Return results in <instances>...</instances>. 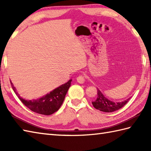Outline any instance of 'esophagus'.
<instances>
[{
  "label": "esophagus",
  "mask_w": 151,
  "mask_h": 151,
  "mask_svg": "<svg viewBox=\"0 0 151 151\" xmlns=\"http://www.w3.org/2000/svg\"><path fill=\"white\" fill-rule=\"evenodd\" d=\"M76 80H77V82L80 84H84L86 82V77L83 75H79L77 78H76Z\"/></svg>",
  "instance_id": "34e87169"
}]
</instances>
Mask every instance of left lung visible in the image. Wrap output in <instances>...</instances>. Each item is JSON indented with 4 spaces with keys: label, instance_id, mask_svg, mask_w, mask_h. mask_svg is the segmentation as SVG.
<instances>
[{
    "label": "left lung",
    "instance_id": "obj_1",
    "mask_svg": "<svg viewBox=\"0 0 151 151\" xmlns=\"http://www.w3.org/2000/svg\"><path fill=\"white\" fill-rule=\"evenodd\" d=\"M130 99V97L126 101L120 102H112L106 98L101 91L97 89V97L92 102V104L97 110L104 112H112L119 110L120 108L123 107L129 102Z\"/></svg>",
    "mask_w": 151,
    "mask_h": 151
}]
</instances>
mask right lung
<instances>
[{
	"label": "right lung",
	"mask_w": 151,
	"mask_h": 151,
	"mask_svg": "<svg viewBox=\"0 0 151 151\" xmlns=\"http://www.w3.org/2000/svg\"><path fill=\"white\" fill-rule=\"evenodd\" d=\"M72 80H70L65 84L54 89L44 97L37 100L27 101L19 97L18 93L16 92L15 88L11 82L12 87L15 94L18 96L20 101L30 110L36 113L49 115L54 114L59 110L65 99V95L70 86Z\"/></svg>",
	"instance_id": "1"
}]
</instances>
